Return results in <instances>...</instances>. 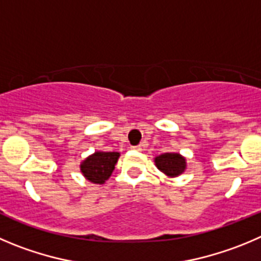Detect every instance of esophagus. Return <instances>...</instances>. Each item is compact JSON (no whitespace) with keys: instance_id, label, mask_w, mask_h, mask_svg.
Returning a JSON list of instances; mask_svg holds the SVG:
<instances>
[{"instance_id":"1","label":"esophagus","mask_w":261,"mask_h":261,"mask_svg":"<svg viewBox=\"0 0 261 261\" xmlns=\"http://www.w3.org/2000/svg\"><path fill=\"white\" fill-rule=\"evenodd\" d=\"M131 149L140 152V150H143V147H142V145H134V147H131Z\"/></svg>"}]
</instances>
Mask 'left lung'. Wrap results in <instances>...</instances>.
Returning a JSON list of instances; mask_svg holds the SVG:
<instances>
[{
  "label": "left lung",
  "mask_w": 261,
  "mask_h": 261,
  "mask_svg": "<svg viewBox=\"0 0 261 261\" xmlns=\"http://www.w3.org/2000/svg\"><path fill=\"white\" fill-rule=\"evenodd\" d=\"M154 165L162 174L169 177L180 176L187 169V160L180 153H164L154 158Z\"/></svg>",
  "instance_id": "1"
}]
</instances>
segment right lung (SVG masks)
<instances>
[{
  "mask_svg": "<svg viewBox=\"0 0 261 261\" xmlns=\"http://www.w3.org/2000/svg\"><path fill=\"white\" fill-rule=\"evenodd\" d=\"M118 158V152L96 150L82 161L80 170L85 179L92 184H104L111 177Z\"/></svg>",
  "mask_w": 261,
  "mask_h": 261,
  "instance_id": "obj_1",
  "label": "right lung"
}]
</instances>
